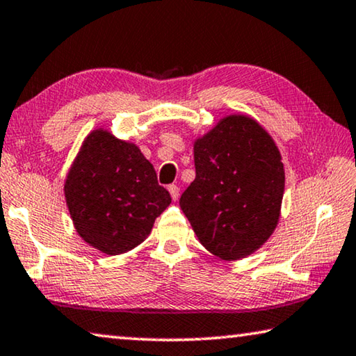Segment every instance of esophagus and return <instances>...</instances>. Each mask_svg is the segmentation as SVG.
Segmentation results:
<instances>
[{"mask_svg":"<svg viewBox=\"0 0 356 356\" xmlns=\"http://www.w3.org/2000/svg\"><path fill=\"white\" fill-rule=\"evenodd\" d=\"M168 190H169V195H171V198L174 201H177L179 200V187H177V185H169Z\"/></svg>","mask_w":356,"mask_h":356,"instance_id":"esophagus-1","label":"esophagus"}]
</instances>
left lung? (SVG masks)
<instances>
[{
    "instance_id": "obj_1",
    "label": "left lung",
    "mask_w": 356,
    "mask_h": 356,
    "mask_svg": "<svg viewBox=\"0 0 356 356\" xmlns=\"http://www.w3.org/2000/svg\"><path fill=\"white\" fill-rule=\"evenodd\" d=\"M193 150L196 177L179 201L191 228L220 259L250 255L280 217L285 171L277 145L257 120L228 115Z\"/></svg>"
}]
</instances>
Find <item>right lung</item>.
Segmentation results:
<instances>
[{
	"label": "right lung",
	"instance_id": "add662e5",
	"mask_svg": "<svg viewBox=\"0 0 356 356\" xmlns=\"http://www.w3.org/2000/svg\"><path fill=\"white\" fill-rule=\"evenodd\" d=\"M65 198L79 236L106 255H120L150 234L171 204L136 144L95 129L66 176Z\"/></svg>",
	"mask_w": 356,
	"mask_h": 356
}]
</instances>
